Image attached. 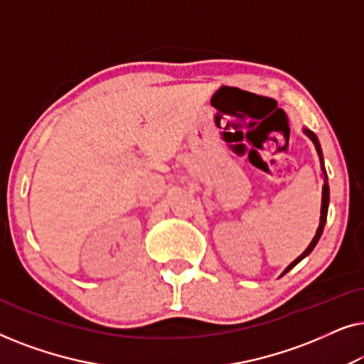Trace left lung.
Returning <instances> with one entry per match:
<instances>
[{
    "label": "left lung",
    "instance_id": "obj_1",
    "mask_svg": "<svg viewBox=\"0 0 364 364\" xmlns=\"http://www.w3.org/2000/svg\"><path fill=\"white\" fill-rule=\"evenodd\" d=\"M303 132H305L306 136L311 139V142L315 144V149H316V152H318V157H320V164H321V172H323V178H325V183H323V192H321V217H320V225H318V230H316V233H315V237H313V240H311L310 245H308L306 250L303 252L301 255L298 257L295 262H291L290 265H288V267L285 268V272H283L282 275H285L287 272H290L291 268L296 265V263H300V262L303 260V258L310 255L313 248L316 247V243H318V240H320V237H321V233H323V228H325V223H326V215H328V203H330V187H328V176H326V171H325V164H323V152H321V146H320V142H318V137H316L315 134H313L311 131H308V129H303Z\"/></svg>",
    "mask_w": 364,
    "mask_h": 364
}]
</instances>
